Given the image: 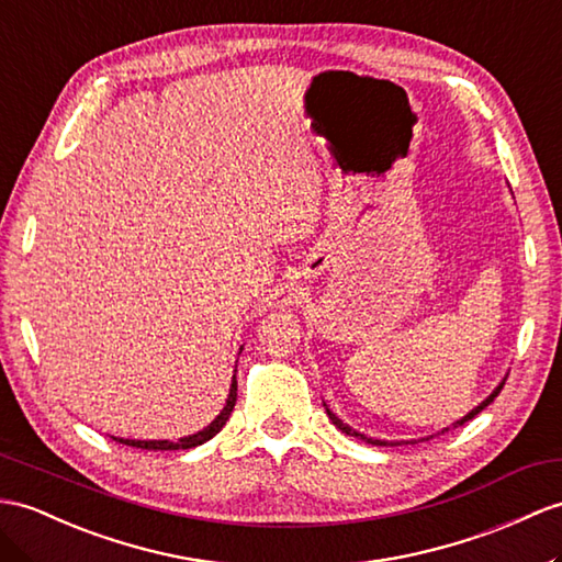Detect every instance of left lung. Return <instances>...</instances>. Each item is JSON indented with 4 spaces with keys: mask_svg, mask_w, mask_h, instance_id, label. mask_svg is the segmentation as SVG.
I'll use <instances>...</instances> for the list:
<instances>
[{
    "mask_svg": "<svg viewBox=\"0 0 562 562\" xmlns=\"http://www.w3.org/2000/svg\"><path fill=\"white\" fill-rule=\"evenodd\" d=\"M503 384H505V381H503ZM503 384H501V386H498V389H496V391H494V393H491V395H488V398H486V401H484V403H482V405H479V407H474V409H472V413H470V415H464V417H462V419H458V422H456V424H453V427H462V424H464V422H470V419H472V417H476V415H479V413H482V409H484V407H486V405H491V403H494V398H496V395H498V393H501V389H503ZM326 415H328V419H331V422H334V424H336V427H338V429H340V431H344V434H348V436H355V439H360V441H367V443H372V446H386V441H376V439H367V436H364V434H360V431H352V429H350V427H348V424H344V422H340V419H338V417H336V415H334V413H331V409H328V407H326ZM448 429H450V427H446V429H443V431H448ZM443 431H441V434H443Z\"/></svg>",
    "mask_w": 562,
    "mask_h": 562,
    "instance_id": "obj_1",
    "label": "left lung"
}]
</instances>
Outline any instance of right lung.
<instances>
[{
    "label": "right lung",
    "instance_id": "add662e5",
    "mask_svg": "<svg viewBox=\"0 0 562 562\" xmlns=\"http://www.w3.org/2000/svg\"><path fill=\"white\" fill-rule=\"evenodd\" d=\"M236 398H238V381H236V376H234V384H231L228 401H226L222 413H218V417L210 424L207 429H202V431H198V434H193V436H186V439H178V441H128V439H114V441L133 446V448H143V450H188V448L202 446L204 441H210L212 436H216L218 431H222V427L226 424L228 415L234 413Z\"/></svg>",
    "mask_w": 562,
    "mask_h": 562
}]
</instances>
